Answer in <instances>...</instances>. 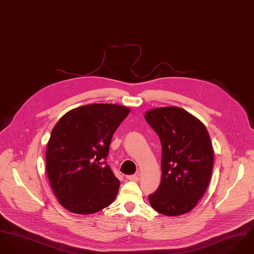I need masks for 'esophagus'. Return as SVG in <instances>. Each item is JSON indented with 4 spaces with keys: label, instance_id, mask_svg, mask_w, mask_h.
I'll use <instances>...</instances> for the list:
<instances>
[{
    "label": "esophagus",
    "instance_id": "obj_1",
    "mask_svg": "<svg viewBox=\"0 0 254 254\" xmlns=\"http://www.w3.org/2000/svg\"><path fill=\"white\" fill-rule=\"evenodd\" d=\"M127 179L129 181H133V182H137L139 180V176L138 175H131V176H127Z\"/></svg>",
    "mask_w": 254,
    "mask_h": 254
}]
</instances>
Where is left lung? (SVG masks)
<instances>
[{"label": "left lung", "mask_w": 254, "mask_h": 254, "mask_svg": "<svg viewBox=\"0 0 254 254\" xmlns=\"http://www.w3.org/2000/svg\"><path fill=\"white\" fill-rule=\"evenodd\" d=\"M144 118L162 144V178L148 196L153 209L166 216L191 211L205 193L213 170L214 154L206 127L179 107L149 110Z\"/></svg>", "instance_id": "obj_1"}]
</instances>
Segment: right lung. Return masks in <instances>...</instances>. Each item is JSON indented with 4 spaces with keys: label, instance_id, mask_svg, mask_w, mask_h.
<instances>
[{
    "label": "right lung",
    "instance_id": "1",
    "mask_svg": "<svg viewBox=\"0 0 254 254\" xmlns=\"http://www.w3.org/2000/svg\"><path fill=\"white\" fill-rule=\"evenodd\" d=\"M130 109L91 104L72 109L55 125L46 149L52 190L67 211L87 215L113 202L120 181L106 157L113 134Z\"/></svg>",
    "mask_w": 254,
    "mask_h": 254
}]
</instances>
